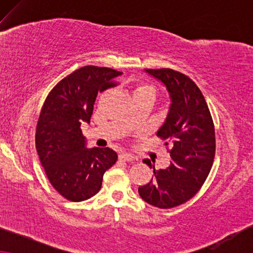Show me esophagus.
I'll return each mask as SVG.
<instances>
[{
  "label": "esophagus",
  "instance_id": "obj_1",
  "mask_svg": "<svg viewBox=\"0 0 253 253\" xmlns=\"http://www.w3.org/2000/svg\"><path fill=\"white\" fill-rule=\"evenodd\" d=\"M120 159L121 160H123V161H132V160H134V158L133 155H131V154H129V153H121L120 154Z\"/></svg>",
  "mask_w": 253,
  "mask_h": 253
}]
</instances>
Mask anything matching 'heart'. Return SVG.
Wrapping results in <instances>:
<instances>
[{
	"label": "heart",
	"instance_id": "heart-1",
	"mask_svg": "<svg viewBox=\"0 0 253 253\" xmlns=\"http://www.w3.org/2000/svg\"><path fill=\"white\" fill-rule=\"evenodd\" d=\"M138 93H147V94H151V95L154 96L155 95V88L151 85L140 84V85H137L136 88H134V91H133V94H138Z\"/></svg>",
	"mask_w": 253,
	"mask_h": 253
}]
</instances>
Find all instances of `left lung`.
<instances>
[{"instance_id":"obj_1","label":"left lung","mask_w":253,"mask_h":253,"mask_svg":"<svg viewBox=\"0 0 253 253\" xmlns=\"http://www.w3.org/2000/svg\"><path fill=\"white\" fill-rule=\"evenodd\" d=\"M166 86L171 103L157 136L171 144L170 165L154 169L147 184L139 186L141 199L159 209H171L188 202L199 191L212 168L215 131L209 106L192 79L172 69H145ZM152 168L150 160L143 161Z\"/></svg>"}]
</instances>
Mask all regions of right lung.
Returning a JSON list of instances; mask_svg holds the SVG:
<instances>
[{
	"mask_svg": "<svg viewBox=\"0 0 253 253\" xmlns=\"http://www.w3.org/2000/svg\"><path fill=\"white\" fill-rule=\"evenodd\" d=\"M122 72L86 65L58 82L44 100L36 130V147L53 188L70 202H83L101 189L115 165L112 148H86L81 126L89 123L98 92L117 85Z\"/></svg>",
	"mask_w": 253,
	"mask_h": 253,
	"instance_id": "add662e5",
	"label": "right lung"
}]
</instances>
